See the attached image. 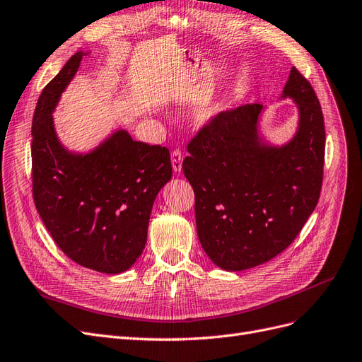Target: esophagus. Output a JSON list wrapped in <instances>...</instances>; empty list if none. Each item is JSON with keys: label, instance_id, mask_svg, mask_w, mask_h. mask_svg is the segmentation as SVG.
Wrapping results in <instances>:
<instances>
[{"label": "esophagus", "instance_id": "obj_1", "mask_svg": "<svg viewBox=\"0 0 362 362\" xmlns=\"http://www.w3.org/2000/svg\"><path fill=\"white\" fill-rule=\"evenodd\" d=\"M182 160H183V155L179 149H174L171 152V165H173V170L176 173H180L182 170Z\"/></svg>", "mask_w": 362, "mask_h": 362}]
</instances>
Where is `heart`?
<instances>
[{"label":"heart","mask_w":362,"mask_h":362,"mask_svg":"<svg viewBox=\"0 0 362 362\" xmlns=\"http://www.w3.org/2000/svg\"><path fill=\"white\" fill-rule=\"evenodd\" d=\"M215 110H216V107H209V109L206 110V115H213L215 113Z\"/></svg>","instance_id":"heart-1"}]
</instances>
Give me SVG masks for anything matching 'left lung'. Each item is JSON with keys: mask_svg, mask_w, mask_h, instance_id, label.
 <instances>
[{"mask_svg": "<svg viewBox=\"0 0 362 362\" xmlns=\"http://www.w3.org/2000/svg\"><path fill=\"white\" fill-rule=\"evenodd\" d=\"M284 97L293 98L300 112L296 137L284 147H269L258 136V103L210 117L188 143L182 168L195 194L198 238L223 270L252 269L284 252L319 202L322 109L296 66Z\"/></svg>", "mask_w": 362, "mask_h": 362, "instance_id": "1", "label": "left lung"}]
</instances>
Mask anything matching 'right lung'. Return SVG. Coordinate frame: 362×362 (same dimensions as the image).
Here are the masks:
<instances>
[{"label":"right lung","mask_w":362,"mask_h":362,"mask_svg":"<svg viewBox=\"0 0 362 362\" xmlns=\"http://www.w3.org/2000/svg\"><path fill=\"white\" fill-rule=\"evenodd\" d=\"M77 52L45 86L33 117V197L53 242L86 269L128 270L146 246L155 198L171 179L170 151L117 131L97 151L73 155L59 144L52 112L76 74Z\"/></svg>","instance_id":"right-lung-1"}]
</instances>
